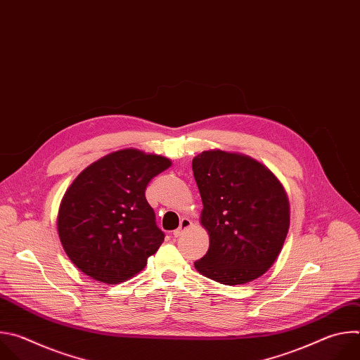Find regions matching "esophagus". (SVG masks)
<instances>
[{
  "label": "esophagus",
  "instance_id": "esophagus-1",
  "mask_svg": "<svg viewBox=\"0 0 360 360\" xmlns=\"http://www.w3.org/2000/svg\"><path fill=\"white\" fill-rule=\"evenodd\" d=\"M191 226H192V221L188 219V218H182L179 228L174 231V236H175V238H179V236H181L186 229H189Z\"/></svg>",
  "mask_w": 360,
  "mask_h": 360
}]
</instances>
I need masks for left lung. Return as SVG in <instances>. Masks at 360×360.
Returning <instances> with one entry per match:
<instances>
[{
  "mask_svg": "<svg viewBox=\"0 0 360 360\" xmlns=\"http://www.w3.org/2000/svg\"><path fill=\"white\" fill-rule=\"evenodd\" d=\"M202 198L200 225L210 249L195 268L224 285L262 276L276 261L289 231V199L264 164L238 152L203 150L192 160Z\"/></svg>",
  "mask_w": 360,
  "mask_h": 360,
  "instance_id": "obj_1",
  "label": "left lung"
}]
</instances>
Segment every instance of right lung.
Returning a JSON list of instances; mask_svg holds the SVG:
<instances>
[{
	"label": "right lung",
	"mask_w": 360,
	"mask_h": 360,
	"mask_svg": "<svg viewBox=\"0 0 360 360\" xmlns=\"http://www.w3.org/2000/svg\"><path fill=\"white\" fill-rule=\"evenodd\" d=\"M172 162L135 148L108 153L86 167L60 205L57 226L71 262L104 283L139 274L164 242L145 198L149 181Z\"/></svg>",
	"instance_id": "1"
}]
</instances>
